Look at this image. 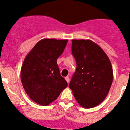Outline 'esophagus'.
I'll list each match as a JSON object with an SVG mask.
<instances>
[{
    "mask_svg": "<svg viewBox=\"0 0 130 130\" xmlns=\"http://www.w3.org/2000/svg\"><path fill=\"white\" fill-rule=\"evenodd\" d=\"M65 79H66V81H67L68 83L70 82V77H68V76L66 77H65Z\"/></svg>",
    "mask_w": 130,
    "mask_h": 130,
    "instance_id": "obj_1",
    "label": "esophagus"
}]
</instances>
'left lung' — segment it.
<instances>
[{"label": "left lung", "mask_w": 130, "mask_h": 130, "mask_svg": "<svg viewBox=\"0 0 130 130\" xmlns=\"http://www.w3.org/2000/svg\"><path fill=\"white\" fill-rule=\"evenodd\" d=\"M72 42L77 68L69 87L81 106L94 107L105 100L112 85L111 61L104 50L91 40Z\"/></svg>", "instance_id": "8db88e82"}]
</instances>
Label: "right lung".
<instances>
[{
    "instance_id": "right-lung-1",
    "label": "right lung",
    "mask_w": 130,
    "mask_h": 130,
    "mask_svg": "<svg viewBox=\"0 0 130 130\" xmlns=\"http://www.w3.org/2000/svg\"><path fill=\"white\" fill-rule=\"evenodd\" d=\"M67 42L68 40L42 39L24 60L21 70V83L27 95L38 104L49 105L67 87L57 63Z\"/></svg>"
}]
</instances>
